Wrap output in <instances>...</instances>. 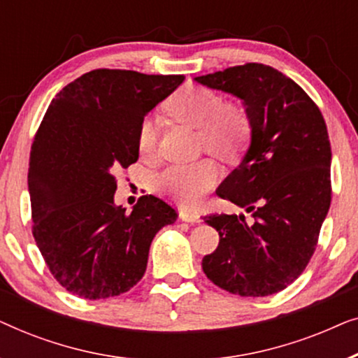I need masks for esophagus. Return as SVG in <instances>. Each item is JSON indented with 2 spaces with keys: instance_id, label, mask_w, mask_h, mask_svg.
Segmentation results:
<instances>
[{
  "instance_id": "esophagus-1",
  "label": "esophagus",
  "mask_w": 358,
  "mask_h": 358,
  "mask_svg": "<svg viewBox=\"0 0 358 358\" xmlns=\"http://www.w3.org/2000/svg\"><path fill=\"white\" fill-rule=\"evenodd\" d=\"M179 217L182 222H189V223H199L200 222V215L197 212H190V210H182L179 213Z\"/></svg>"
}]
</instances>
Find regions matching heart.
I'll use <instances>...</instances> for the list:
<instances>
[{
	"instance_id": "1",
	"label": "heart",
	"mask_w": 358,
	"mask_h": 358,
	"mask_svg": "<svg viewBox=\"0 0 358 358\" xmlns=\"http://www.w3.org/2000/svg\"><path fill=\"white\" fill-rule=\"evenodd\" d=\"M166 112L180 124L199 129V143L223 159H234L246 146L251 124L246 112L233 104H223L222 96L205 87L187 86L166 102ZM156 125L145 119L138 129V151L148 158L156 148ZM220 169L210 158L164 169L156 178V187L166 197L190 207L217 184Z\"/></svg>"
}]
</instances>
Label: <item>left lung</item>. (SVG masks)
Returning <instances> with one entry per match:
<instances>
[{"label":"left lung","instance_id":"obj_1","mask_svg":"<svg viewBox=\"0 0 358 358\" xmlns=\"http://www.w3.org/2000/svg\"><path fill=\"white\" fill-rule=\"evenodd\" d=\"M241 99L251 141L217 194L252 213L210 215L218 248L202 268L233 295L268 296L295 282L316 249L331 205V143L311 97L275 68L246 63L197 76Z\"/></svg>","mask_w":358,"mask_h":358}]
</instances>
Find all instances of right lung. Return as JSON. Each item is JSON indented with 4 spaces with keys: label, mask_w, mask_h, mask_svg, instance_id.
<instances>
[{
    "label": "right lung",
    "mask_w": 358,
    "mask_h": 358,
    "mask_svg": "<svg viewBox=\"0 0 358 358\" xmlns=\"http://www.w3.org/2000/svg\"><path fill=\"white\" fill-rule=\"evenodd\" d=\"M182 75L94 70L55 96L29 159L34 238L52 275L87 300L140 282L155 234L178 213L143 195L130 213L115 205V174L138 159V129Z\"/></svg>",
    "instance_id": "obj_1"
}]
</instances>
